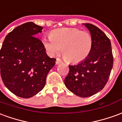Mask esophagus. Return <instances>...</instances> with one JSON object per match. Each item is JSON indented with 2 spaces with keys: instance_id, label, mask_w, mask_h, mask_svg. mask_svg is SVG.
<instances>
[{
  "instance_id": "esophagus-1",
  "label": "esophagus",
  "mask_w": 122,
  "mask_h": 122,
  "mask_svg": "<svg viewBox=\"0 0 122 122\" xmlns=\"http://www.w3.org/2000/svg\"><path fill=\"white\" fill-rule=\"evenodd\" d=\"M61 63H62V61L60 59H59V58H57L56 60V64H61Z\"/></svg>"
}]
</instances>
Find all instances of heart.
<instances>
[{
    "mask_svg": "<svg viewBox=\"0 0 122 122\" xmlns=\"http://www.w3.org/2000/svg\"><path fill=\"white\" fill-rule=\"evenodd\" d=\"M42 42L50 56L58 53L62 47L64 57L73 64L86 59L93 47V39L88 32L71 27L54 29L50 33L49 37L43 38Z\"/></svg>",
    "mask_w": 122,
    "mask_h": 122,
    "instance_id": "obj_1",
    "label": "heart"
}]
</instances>
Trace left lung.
Here are the masks:
<instances>
[{
	"mask_svg": "<svg viewBox=\"0 0 122 122\" xmlns=\"http://www.w3.org/2000/svg\"><path fill=\"white\" fill-rule=\"evenodd\" d=\"M93 39V47L86 59L70 65L64 79L68 90L80 97H88L101 91L107 84L113 67L110 41L104 32L91 24H83Z\"/></svg>",
	"mask_w": 122,
	"mask_h": 122,
	"instance_id": "8db88e82",
	"label": "left lung"
}]
</instances>
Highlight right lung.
<instances>
[{"mask_svg":"<svg viewBox=\"0 0 122 122\" xmlns=\"http://www.w3.org/2000/svg\"><path fill=\"white\" fill-rule=\"evenodd\" d=\"M43 27L33 22L19 25L4 39L0 49V75L4 85L18 97L29 98L43 89L56 59L46 53L35 35Z\"/></svg>","mask_w":122,"mask_h":122,"instance_id":"right-lung-1","label":"right lung"}]
</instances>
